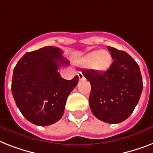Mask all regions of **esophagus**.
Here are the masks:
<instances>
[{
    "mask_svg": "<svg viewBox=\"0 0 153 153\" xmlns=\"http://www.w3.org/2000/svg\"><path fill=\"white\" fill-rule=\"evenodd\" d=\"M78 75H79V80H82V79H85V77H84V75L82 74V72H79V73H78Z\"/></svg>",
    "mask_w": 153,
    "mask_h": 153,
    "instance_id": "1",
    "label": "esophagus"
}]
</instances>
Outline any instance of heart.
Returning a JSON list of instances; mask_svg holds the SVG:
<instances>
[{
  "instance_id": "obj_1",
  "label": "heart",
  "mask_w": 153,
  "mask_h": 153,
  "mask_svg": "<svg viewBox=\"0 0 153 153\" xmlns=\"http://www.w3.org/2000/svg\"><path fill=\"white\" fill-rule=\"evenodd\" d=\"M82 62L86 66H91L96 71H103L109 67L112 62V57L106 51H94L86 55L82 60Z\"/></svg>"
}]
</instances>
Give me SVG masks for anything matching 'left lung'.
<instances>
[{
    "instance_id": "obj_1",
    "label": "left lung",
    "mask_w": 153,
    "mask_h": 153,
    "mask_svg": "<svg viewBox=\"0 0 153 153\" xmlns=\"http://www.w3.org/2000/svg\"><path fill=\"white\" fill-rule=\"evenodd\" d=\"M114 62L105 71L84 70L82 74L90 82L89 98L93 114L101 121L117 124L133 113L142 92L140 67L126 51L107 47Z\"/></svg>"
}]
</instances>
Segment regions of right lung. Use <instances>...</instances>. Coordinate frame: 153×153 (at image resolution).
<instances>
[{
    "label": "right lung",
    "instance_id": "1",
    "mask_svg": "<svg viewBox=\"0 0 153 153\" xmlns=\"http://www.w3.org/2000/svg\"><path fill=\"white\" fill-rule=\"evenodd\" d=\"M55 47H44L27 52L16 65L12 93L23 116L39 126L55 123L64 113L70 93L76 86L78 75L62 79L59 67L70 63Z\"/></svg>",
    "mask_w": 153,
    "mask_h": 153
}]
</instances>
